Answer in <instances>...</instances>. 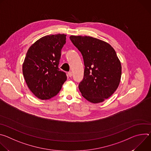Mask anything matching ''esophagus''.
<instances>
[{
	"instance_id": "34e87169",
	"label": "esophagus",
	"mask_w": 151,
	"mask_h": 151,
	"mask_svg": "<svg viewBox=\"0 0 151 151\" xmlns=\"http://www.w3.org/2000/svg\"><path fill=\"white\" fill-rule=\"evenodd\" d=\"M68 76H69V77H72V72H68Z\"/></svg>"
}]
</instances>
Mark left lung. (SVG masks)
Instances as JSON below:
<instances>
[{
	"label": "left lung",
	"instance_id": "1",
	"mask_svg": "<svg viewBox=\"0 0 151 151\" xmlns=\"http://www.w3.org/2000/svg\"><path fill=\"white\" fill-rule=\"evenodd\" d=\"M81 52L84 76L79 85L82 96L93 103L104 101L118 88L121 78L120 60L113 47L102 40L87 36H70Z\"/></svg>",
	"mask_w": 151,
	"mask_h": 151
}]
</instances>
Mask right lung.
Wrapping results in <instances>:
<instances>
[{
  "instance_id": "right-lung-1",
  "label": "right lung",
  "mask_w": 151,
  "mask_h": 151,
  "mask_svg": "<svg viewBox=\"0 0 151 151\" xmlns=\"http://www.w3.org/2000/svg\"><path fill=\"white\" fill-rule=\"evenodd\" d=\"M66 35H47L29 48L23 64V73L27 87L38 99L48 100L55 96L67 79L58 67Z\"/></svg>"
}]
</instances>
